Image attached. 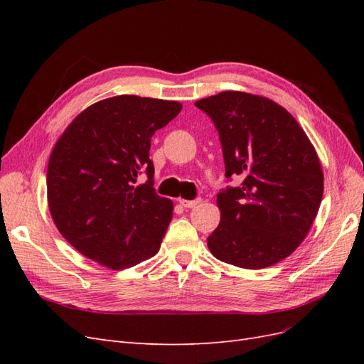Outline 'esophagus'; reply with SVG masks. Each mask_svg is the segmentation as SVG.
<instances>
[{"mask_svg": "<svg viewBox=\"0 0 364 364\" xmlns=\"http://www.w3.org/2000/svg\"><path fill=\"white\" fill-rule=\"evenodd\" d=\"M202 202V199H194V200H185V199H179V203L183 206V208H194Z\"/></svg>", "mask_w": 364, "mask_h": 364, "instance_id": "34e87169", "label": "esophagus"}]
</instances>
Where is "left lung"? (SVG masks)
<instances>
[{
  "mask_svg": "<svg viewBox=\"0 0 364 364\" xmlns=\"http://www.w3.org/2000/svg\"><path fill=\"white\" fill-rule=\"evenodd\" d=\"M218 130L226 178L241 185L217 194L213 255L241 269H266L299 247L323 196V170L304 129L267 97L223 91L196 102Z\"/></svg>",
  "mask_w": 364,
  "mask_h": 364,
  "instance_id": "1",
  "label": "left lung"
}]
</instances>
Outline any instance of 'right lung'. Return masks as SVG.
<instances>
[{
  "instance_id": "obj_1",
  "label": "right lung",
  "mask_w": 364,
  "mask_h": 364,
  "mask_svg": "<svg viewBox=\"0 0 364 364\" xmlns=\"http://www.w3.org/2000/svg\"><path fill=\"white\" fill-rule=\"evenodd\" d=\"M179 102L117 95L87 106L48 159L47 199L62 237L82 255L123 270L156 255L173 202L155 193L150 139L181 112ZM149 181L137 185V176Z\"/></svg>"
}]
</instances>
